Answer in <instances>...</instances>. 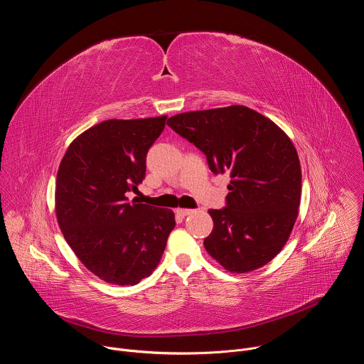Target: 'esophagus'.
I'll return each mask as SVG.
<instances>
[{
  "label": "esophagus",
  "instance_id": "1",
  "mask_svg": "<svg viewBox=\"0 0 364 364\" xmlns=\"http://www.w3.org/2000/svg\"><path fill=\"white\" fill-rule=\"evenodd\" d=\"M176 213H177L178 216L184 218V216L191 215V213H193V210H191V209H181V207H178V209H176Z\"/></svg>",
  "mask_w": 364,
  "mask_h": 364
}]
</instances>
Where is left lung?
<instances>
[{
	"label": "left lung",
	"mask_w": 364,
	"mask_h": 364,
	"mask_svg": "<svg viewBox=\"0 0 364 364\" xmlns=\"http://www.w3.org/2000/svg\"><path fill=\"white\" fill-rule=\"evenodd\" d=\"M167 125L205 154L213 174L230 176L228 207L209 210L207 253L233 274L271 262L292 232L301 201V166L291 138L243 105L183 112Z\"/></svg>",
	"instance_id": "1"
}]
</instances>
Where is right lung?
Listing matches in <instances>:
<instances>
[{
  "label": "right lung",
  "mask_w": 364,
  "mask_h": 364,
  "mask_svg": "<svg viewBox=\"0 0 364 364\" xmlns=\"http://www.w3.org/2000/svg\"><path fill=\"white\" fill-rule=\"evenodd\" d=\"M167 117L102 121L76 136L59 166L56 216L79 261L99 279L135 285L159 267L176 226L170 209L129 203Z\"/></svg>",
  "instance_id": "add662e5"
}]
</instances>
